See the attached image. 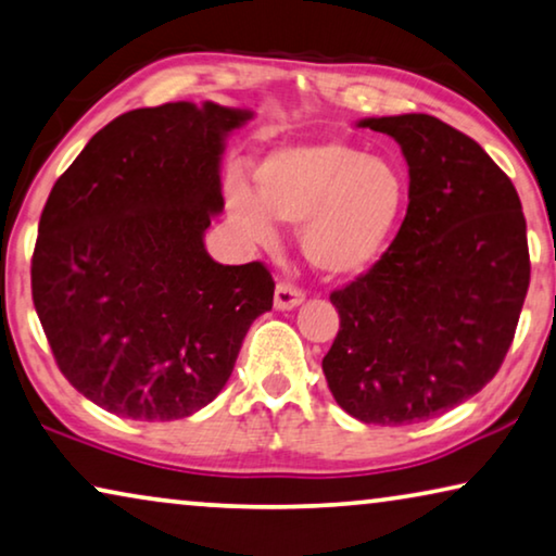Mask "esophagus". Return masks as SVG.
I'll list each match as a JSON object with an SVG mask.
<instances>
[{"label": "esophagus", "mask_w": 556, "mask_h": 556, "mask_svg": "<svg viewBox=\"0 0 556 556\" xmlns=\"http://www.w3.org/2000/svg\"><path fill=\"white\" fill-rule=\"evenodd\" d=\"M304 302V292L300 287L289 285V281H279L275 289V306L277 309H294Z\"/></svg>", "instance_id": "obj_1"}]
</instances>
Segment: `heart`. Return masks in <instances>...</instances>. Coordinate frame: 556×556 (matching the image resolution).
Instances as JSON below:
<instances>
[{"label":"heart","instance_id":"b5f03b06","mask_svg":"<svg viewBox=\"0 0 556 556\" xmlns=\"http://www.w3.org/2000/svg\"><path fill=\"white\" fill-rule=\"evenodd\" d=\"M227 187V212L254 244L277 239L275 219L300 225L304 260L327 277H357L382 260L407 204L396 164L344 142L281 147Z\"/></svg>","mask_w":556,"mask_h":556}]
</instances>
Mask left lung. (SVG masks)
I'll return each instance as SVG.
<instances>
[{"instance_id": "8db88e82", "label": "left lung", "mask_w": 556, "mask_h": 556, "mask_svg": "<svg viewBox=\"0 0 556 556\" xmlns=\"http://www.w3.org/2000/svg\"><path fill=\"white\" fill-rule=\"evenodd\" d=\"M409 167V206L367 275L331 292L321 359L339 407L364 425L439 417L507 357L529 289L527 222L511 179L475 139L429 114L369 117Z\"/></svg>"}]
</instances>
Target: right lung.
Returning a JSON list of instances; mask_svg holds the SVG:
<instances>
[{"instance_id":"obj_1","label":"right lung","mask_w":556,"mask_h":556,"mask_svg":"<svg viewBox=\"0 0 556 556\" xmlns=\"http://www.w3.org/2000/svg\"><path fill=\"white\" fill-rule=\"evenodd\" d=\"M254 117L214 102L135 110L99 129L49 192L31 300L56 367L97 407L137 421L194 414L222 392L271 309L262 262H214L225 139Z\"/></svg>"}]
</instances>
